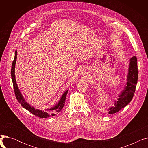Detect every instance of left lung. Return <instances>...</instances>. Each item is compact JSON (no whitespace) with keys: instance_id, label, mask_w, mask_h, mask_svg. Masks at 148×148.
<instances>
[{"instance_id":"obj_1","label":"left lung","mask_w":148,"mask_h":148,"mask_svg":"<svg viewBox=\"0 0 148 148\" xmlns=\"http://www.w3.org/2000/svg\"><path fill=\"white\" fill-rule=\"evenodd\" d=\"M137 80L138 68L137 58L136 56H133L130 59L128 74L127 76V86L119 96L117 101L114 103V106L109 108L108 113L113 114L117 113L130 103L135 93Z\"/></svg>"}]
</instances>
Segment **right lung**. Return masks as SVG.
Wrapping results in <instances>:
<instances>
[{"label": "right lung", "instance_id": "1", "mask_svg": "<svg viewBox=\"0 0 148 148\" xmlns=\"http://www.w3.org/2000/svg\"><path fill=\"white\" fill-rule=\"evenodd\" d=\"M17 52L15 51V57L13 60V62L12 64V67H11V77H12V80L13 83V86H14V90L15 92V95L16 97L17 101L19 103L21 104L22 107L26 108L29 112H30L31 113L34 114L35 116H38V117H40L41 118H46L50 117V116H54L56 113H59V112L63 108L65 103V99L66 97V95L68 93V90L66 91L63 95L62 96L60 100L59 101V103L55 106L54 107L49 108V109H47V112H43L42 110H40L38 109H35V108L33 107H31L28 103H27L25 99L23 98L21 94L20 93L18 88L17 86V84L16 83V80H15V63H16V59H17Z\"/></svg>", "mask_w": 148, "mask_h": 148}]
</instances>
